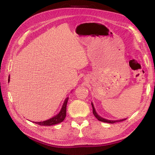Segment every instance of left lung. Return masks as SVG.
Segmentation results:
<instances>
[{
  "mask_svg": "<svg viewBox=\"0 0 155 155\" xmlns=\"http://www.w3.org/2000/svg\"><path fill=\"white\" fill-rule=\"evenodd\" d=\"M91 105H92V107H93V114L94 115V117H96L98 120H100L101 122H104V123H117V122H120V121H123L124 120H126V118H124V119H121V120H107V119H105V118H102L101 117H100L99 115H98L96 110H95V108L94 107V105L93 104V103H91Z\"/></svg>",
  "mask_w": 155,
  "mask_h": 155,
  "instance_id": "1",
  "label": "left lung"
}]
</instances>
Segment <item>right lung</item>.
Here are the masks:
<instances>
[{
	"instance_id": "obj_1",
	"label": "right lung",
	"mask_w": 155,
	"mask_h": 155,
	"mask_svg": "<svg viewBox=\"0 0 155 155\" xmlns=\"http://www.w3.org/2000/svg\"><path fill=\"white\" fill-rule=\"evenodd\" d=\"M8 82L10 81V77H8ZM68 100V98L67 97L66 98L63 104H62V107L61 109L59 112L58 114L56 115V116L52 117L51 118L47 120L42 121V122H33L35 124H38L39 125H41V126H51V125L57 124L61 123L64 120V119L66 117V113H67V104Z\"/></svg>"
}]
</instances>
